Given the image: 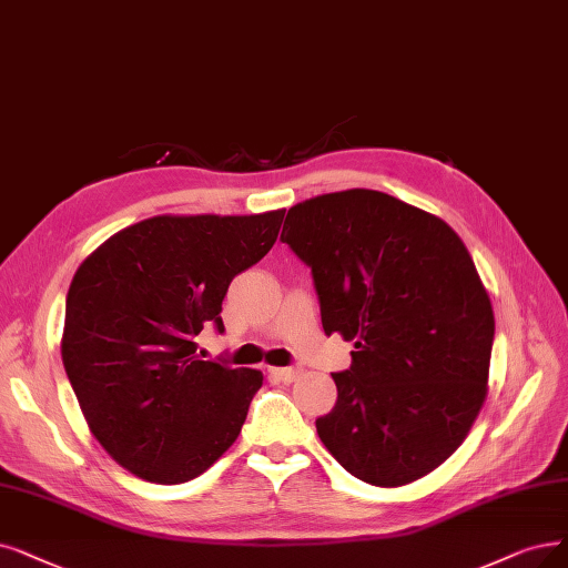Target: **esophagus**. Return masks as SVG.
Wrapping results in <instances>:
<instances>
[{
	"mask_svg": "<svg viewBox=\"0 0 568 568\" xmlns=\"http://www.w3.org/2000/svg\"><path fill=\"white\" fill-rule=\"evenodd\" d=\"M301 373H303V368H298V366H286V368H272L270 371L272 377H277L282 382H296L301 377Z\"/></svg>",
	"mask_w": 568,
	"mask_h": 568,
	"instance_id": "obj_1",
	"label": "esophagus"
}]
</instances>
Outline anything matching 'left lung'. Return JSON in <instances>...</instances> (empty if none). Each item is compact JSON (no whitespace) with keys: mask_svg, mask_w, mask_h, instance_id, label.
Wrapping results in <instances>:
<instances>
[{"mask_svg":"<svg viewBox=\"0 0 568 568\" xmlns=\"http://www.w3.org/2000/svg\"><path fill=\"white\" fill-rule=\"evenodd\" d=\"M280 240L312 272L324 333L354 339L316 434L363 483L419 480L464 443L487 396L494 312L464 242L366 189L291 207Z\"/></svg>","mask_w":568,"mask_h":568,"instance_id":"left-lung-1","label":"left lung"}]
</instances>
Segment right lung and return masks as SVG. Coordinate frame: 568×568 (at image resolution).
Listing matches in <instances>:
<instances>
[{
    "label": "right lung",
    "mask_w": 568,
    "mask_h": 568,
    "mask_svg": "<svg viewBox=\"0 0 568 568\" xmlns=\"http://www.w3.org/2000/svg\"><path fill=\"white\" fill-rule=\"evenodd\" d=\"M284 210L252 216H153L109 237L67 291L62 363L83 417L123 468L179 485L240 436L263 375L195 354L223 333L235 275L277 240Z\"/></svg>",
    "instance_id": "1"
}]
</instances>
